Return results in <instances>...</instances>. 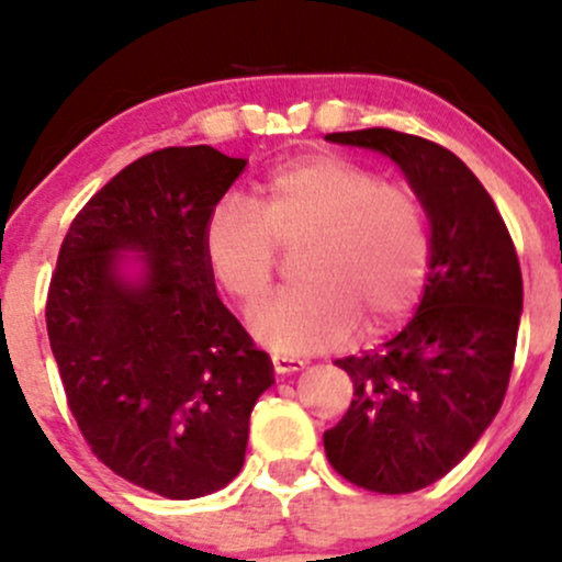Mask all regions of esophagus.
<instances>
[{
	"label": "esophagus",
	"mask_w": 562,
	"mask_h": 562,
	"mask_svg": "<svg viewBox=\"0 0 562 562\" xmlns=\"http://www.w3.org/2000/svg\"><path fill=\"white\" fill-rule=\"evenodd\" d=\"M305 367L303 359L297 356H283V353H273V370L279 375H292V372H300Z\"/></svg>",
	"instance_id": "esophagus-1"
}]
</instances>
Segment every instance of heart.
I'll list each match as a JSON object with an SVG mask.
<instances>
[{
	"label": "heart",
	"instance_id": "1",
	"mask_svg": "<svg viewBox=\"0 0 562 562\" xmlns=\"http://www.w3.org/2000/svg\"><path fill=\"white\" fill-rule=\"evenodd\" d=\"M279 246H305L297 262L305 286L259 307L255 331L283 351L340 342L356 318L372 331L394 327L418 303L431 265L420 198L331 153L276 166L255 206L227 198L211 209L203 257L233 303L251 307L270 292Z\"/></svg>",
	"mask_w": 562,
	"mask_h": 562
}]
</instances>
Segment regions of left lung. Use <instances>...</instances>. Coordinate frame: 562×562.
<instances>
[{"label": "left lung", "mask_w": 562, "mask_h": 562, "mask_svg": "<svg viewBox=\"0 0 562 562\" xmlns=\"http://www.w3.org/2000/svg\"><path fill=\"white\" fill-rule=\"evenodd\" d=\"M402 168L431 225V265L413 322L383 348L335 364L353 380L324 431L335 472L372 493H413L467 458L496 418L515 364L522 276L496 203L467 162L391 128L329 134Z\"/></svg>", "instance_id": "1"}]
</instances>
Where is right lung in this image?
<instances>
[{
	"label": "right lung",
	"mask_w": 562,
	"mask_h": 562,
	"mask_svg": "<svg viewBox=\"0 0 562 562\" xmlns=\"http://www.w3.org/2000/svg\"><path fill=\"white\" fill-rule=\"evenodd\" d=\"M246 168L209 144L125 166L82 206L47 292V337L82 437L104 467L166 498L225 487L244 467L270 356L216 297L211 209ZM143 273L125 280L119 257Z\"/></svg>",
	"instance_id": "right-lung-1"
}]
</instances>
